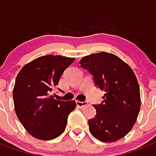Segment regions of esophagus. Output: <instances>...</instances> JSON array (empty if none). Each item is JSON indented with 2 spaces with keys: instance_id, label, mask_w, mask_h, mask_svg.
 Returning <instances> with one entry per match:
<instances>
[{
  "instance_id": "obj_1",
  "label": "esophagus",
  "mask_w": 156,
  "mask_h": 156,
  "mask_svg": "<svg viewBox=\"0 0 156 156\" xmlns=\"http://www.w3.org/2000/svg\"><path fill=\"white\" fill-rule=\"evenodd\" d=\"M76 104H77V106L80 108H82L84 107H86L88 105V102L87 101H84V102H82V101H76Z\"/></svg>"
}]
</instances>
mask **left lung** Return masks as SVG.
<instances>
[{
    "mask_svg": "<svg viewBox=\"0 0 156 156\" xmlns=\"http://www.w3.org/2000/svg\"><path fill=\"white\" fill-rule=\"evenodd\" d=\"M95 86L104 92L97 114L88 121L89 132L102 142H115L132 129L140 108V87L134 72L117 55L102 52L80 60Z\"/></svg>",
    "mask_w": 156,
    "mask_h": 156,
    "instance_id": "obj_1",
    "label": "left lung"
}]
</instances>
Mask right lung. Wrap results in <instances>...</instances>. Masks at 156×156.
Returning <instances> with one entry per match:
<instances>
[{
	"label": "right lung",
	"mask_w": 156,
	"mask_h": 156,
	"mask_svg": "<svg viewBox=\"0 0 156 156\" xmlns=\"http://www.w3.org/2000/svg\"><path fill=\"white\" fill-rule=\"evenodd\" d=\"M74 60L61 55L41 56L25 65L16 77L15 111L26 130L35 138L52 140L64 132L69 114L76 103L57 101L51 93Z\"/></svg>",
	"instance_id": "add662e5"
}]
</instances>
